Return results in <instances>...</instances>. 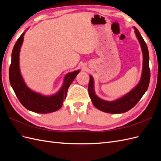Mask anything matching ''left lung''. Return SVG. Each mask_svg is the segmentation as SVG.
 <instances>
[{"instance_id": "8db88e82", "label": "left lung", "mask_w": 161, "mask_h": 161, "mask_svg": "<svg viewBox=\"0 0 161 161\" xmlns=\"http://www.w3.org/2000/svg\"><path fill=\"white\" fill-rule=\"evenodd\" d=\"M136 36L137 37L139 43H140L143 54V67L142 76L138 85L133 89L128 94L121 97L120 99L114 101H107L100 99L95 95L94 91L93 79L90 76L89 82V94L92 101V104L96 108L100 111L109 114H122L131 109L137 104L138 102L142 98V97L147 91L150 82V72L149 68V53L147 43L144 42L142 36L136 27Z\"/></svg>"}]
</instances>
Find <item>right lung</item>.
I'll list each match as a JSON object with an SVG mask.
<instances>
[{
	"label": "right lung",
	"mask_w": 161,
	"mask_h": 161,
	"mask_svg": "<svg viewBox=\"0 0 161 161\" xmlns=\"http://www.w3.org/2000/svg\"><path fill=\"white\" fill-rule=\"evenodd\" d=\"M23 32L19 37L12 51L11 63L9 68V80L20 103L28 110L38 114H49L60 109L66 99L69 87L80 70L67 74L62 88L56 94L43 96L29 89L24 82L19 69V53L23 42Z\"/></svg>",
	"instance_id": "add662e5"
}]
</instances>
